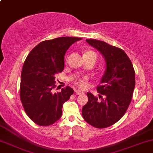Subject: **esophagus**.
<instances>
[{"mask_svg": "<svg viewBox=\"0 0 153 153\" xmlns=\"http://www.w3.org/2000/svg\"><path fill=\"white\" fill-rule=\"evenodd\" d=\"M75 93H76V94H84V91H83L80 89H76V90H75Z\"/></svg>", "mask_w": 153, "mask_h": 153, "instance_id": "obj_1", "label": "esophagus"}]
</instances>
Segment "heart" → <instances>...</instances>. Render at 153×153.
Here are the masks:
<instances>
[{"label": "heart", "mask_w": 153, "mask_h": 153, "mask_svg": "<svg viewBox=\"0 0 153 153\" xmlns=\"http://www.w3.org/2000/svg\"><path fill=\"white\" fill-rule=\"evenodd\" d=\"M84 56H94L96 57V54L94 53V52H91V51H88V52H86L85 54H84ZM87 76H83L82 78H79L77 80V84H78L80 87H85V86L87 85Z\"/></svg>", "instance_id": "b5f03b06"}]
</instances>
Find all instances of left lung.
<instances>
[{
  "instance_id": "8db88e82",
  "label": "left lung",
  "mask_w": 153,
  "mask_h": 153,
  "mask_svg": "<svg viewBox=\"0 0 153 153\" xmlns=\"http://www.w3.org/2000/svg\"><path fill=\"white\" fill-rule=\"evenodd\" d=\"M86 42L97 50L104 58L105 69L97 91L99 99L90 92L88 102L83 106L82 116L88 124L104 128L114 125L125 114L131 103L135 85L132 62L121 49L98 39H87Z\"/></svg>"
}]
</instances>
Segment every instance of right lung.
<instances>
[{
    "label": "right lung",
    "mask_w": 153,
    "mask_h": 153,
    "mask_svg": "<svg viewBox=\"0 0 153 153\" xmlns=\"http://www.w3.org/2000/svg\"><path fill=\"white\" fill-rule=\"evenodd\" d=\"M81 37H60L41 42L24 62L20 80V99L30 119L42 126H50L61 118L64 103L74 93L69 86L53 93L55 76L65 67V55Z\"/></svg>",
    "instance_id": "obj_1"
}]
</instances>
